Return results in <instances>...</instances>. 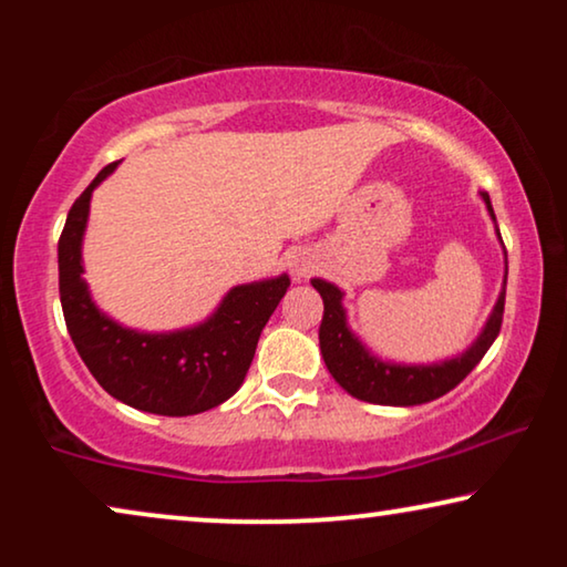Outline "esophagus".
<instances>
[{"label": "esophagus", "mask_w": 567, "mask_h": 567, "mask_svg": "<svg viewBox=\"0 0 567 567\" xmlns=\"http://www.w3.org/2000/svg\"><path fill=\"white\" fill-rule=\"evenodd\" d=\"M286 266H289L293 278H305L309 270L315 268V260L309 258L307 252H291L289 260H286Z\"/></svg>", "instance_id": "1"}]
</instances>
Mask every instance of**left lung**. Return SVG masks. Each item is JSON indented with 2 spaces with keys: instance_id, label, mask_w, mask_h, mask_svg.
<instances>
[{
  "instance_id": "1",
  "label": "left lung",
  "mask_w": 567,
  "mask_h": 567,
  "mask_svg": "<svg viewBox=\"0 0 567 567\" xmlns=\"http://www.w3.org/2000/svg\"><path fill=\"white\" fill-rule=\"evenodd\" d=\"M485 200L487 214L495 224L493 204L487 193H480ZM495 235L503 245L498 224H495ZM506 255V247H503ZM506 278H508V258L506 270H503V286L495 301L491 317H487L480 336L464 348L462 353L452 355V359L433 361V363H398L386 361L377 355L363 340L355 336L348 324V312L343 307L346 291L338 289L336 284L324 281V278H312V286L320 291L324 301V315L320 324V351L324 359V367L332 374V379L343 386V390L355 400L374 402V405H392V408H413L431 402L436 398H444L452 392L472 369L477 367L480 359L498 338L501 322H503V305H506Z\"/></svg>"
}]
</instances>
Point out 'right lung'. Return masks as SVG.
<instances>
[{
	"instance_id": "obj_1",
	"label": "right lung",
	"mask_w": 567,
	"mask_h": 567,
	"mask_svg": "<svg viewBox=\"0 0 567 567\" xmlns=\"http://www.w3.org/2000/svg\"><path fill=\"white\" fill-rule=\"evenodd\" d=\"M118 165L113 162L100 169L69 208L61 231L59 293L66 330L90 374L115 400L154 415H198L243 386L260 332L291 278L281 274L231 286L219 307L190 328L144 332L115 322L95 305L82 278V243L92 193Z\"/></svg>"
}]
</instances>
